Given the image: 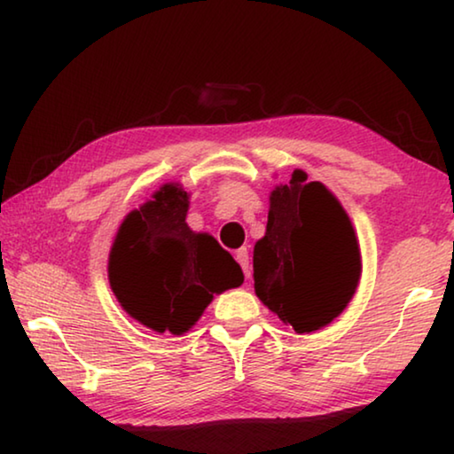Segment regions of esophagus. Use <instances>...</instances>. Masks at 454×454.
I'll return each instance as SVG.
<instances>
[{"instance_id":"34e87169","label":"esophagus","mask_w":454,"mask_h":454,"mask_svg":"<svg viewBox=\"0 0 454 454\" xmlns=\"http://www.w3.org/2000/svg\"><path fill=\"white\" fill-rule=\"evenodd\" d=\"M235 260H238L241 270L246 272V277H250V254H247V247H239L238 252H235Z\"/></svg>"}]
</instances>
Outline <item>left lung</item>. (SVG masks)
Segmentation results:
<instances>
[{
    "label": "left lung",
    "mask_w": 454,
    "mask_h": 454,
    "mask_svg": "<svg viewBox=\"0 0 454 454\" xmlns=\"http://www.w3.org/2000/svg\"><path fill=\"white\" fill-rule=\"evenodd\" d=\"M362 254L345 208L320 182L295 169L270 192L266 233L254 246V289L295 333H314L347 308Z\"/></svg>",
    "instance_id": "left-lung-1"
}]
</instances>
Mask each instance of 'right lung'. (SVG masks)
Instances as JSON below:
<instances>
[{
  "instance_id": "right-lung-1",
  "label": "right lung",
  "mask_w": 454,
  "mask_h": 454,
  "mask_svg": "<svg viewBox=\"0 0 454 454\" xmlns=\"http://www.w3.org/2000/svg\"><path fill=\"white\" fill-rule=\"evenodd\" d=\"M190 196L165 184L123 219L109 254V285L121 308L154 333L184 334L215 294L239 287L244 272L213 235L185 223Z\"/></svg>"
}]
</instances>
